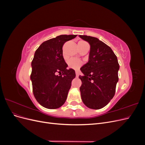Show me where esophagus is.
<instances>
[{"instance_id": "obj_1", "label": "esophagus", "mask_w": 145, "mask_h": 145, "mask_svg": "<svg viewBox=\"0 0 145 145\" xmlns=\"http://www.w3.org/2000/svg\"><path fill=\"white\" fill-rule=\"evenodd\" d=\"M79 74H80V72L78 71H76V77H78V76H79Z\"/></svg>"}]
</instances>
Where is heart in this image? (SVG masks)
<instances>
[{
  "mask_svg": "<svg viewBox=\"0 0 145 145\" xmlns=\"http://www.w3.org/2000/svg\"><path fill=\"white\" fill-rule=\"evenodd\" d=\"M78 42H82V43H86L84 41H80ZM82 65V62L81 60H78L77 59L75 58H72L70 59L68 61V65L69 68L74 69H77L79 68Z\"/></svg>",
  "mask_w": 145,
  "mask_h": 145,
  "instance_id": "b5f03b06",
  "label": "heart"
}]
</instances>
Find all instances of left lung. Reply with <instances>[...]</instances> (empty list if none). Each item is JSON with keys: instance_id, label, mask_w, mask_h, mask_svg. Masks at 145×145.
I'll list each match as a JSON object with an SVG mask.
<instances>
[{"instance_id": "obj_1", "label": "left lung", "mask_w": 145, "mask_h": 145, "mask_svg": "<svg viewBox=\"0 0 145 145\" xmlns=\"http://www.w3.org/2000/svg\"><path fill=\"white\" fill-rule=\"evenodd\" d=\"M79 37L90 45L89 61L80 68L83 74L79 76L81 98L88 108L99 109L114 96L119 64L114 52L105 43L94 37Z\"/></svg>"}]
</instances>
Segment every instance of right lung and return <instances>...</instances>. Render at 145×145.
Here are the masks:
<instances>
[{
  "mask_svg": "<svg viewBox=\"0 0 145 145\" xmlns=\"http://www.w3.org/2000/svg\"><path fill=\"white\" fill-rule=\"evenodd\" d=\"M76 36L60 35L43 42L35 52L30 78L35 98L46 108H59L67 100L76 72L73 69H67L62 46ZM57 73L61 76L57 75Z\"/></svg>",
  "mask_w": 145,
  "mask_h": 145,
  "instance_id": "add662e5",
  "label": "right lung"
}]
</instances>
